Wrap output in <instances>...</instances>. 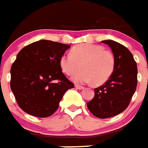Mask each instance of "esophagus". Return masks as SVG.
Wrapping results in <instances>:
<instances>
[{"instance_id": "34e87169", "label": "esophagus", "mask_w": 148, "mask_h": 148, "mask_svg": "<svg viewBox=\"0 0 148 148\" xmlns=\"http://www.w3.org/2000/svg\"><path fill=\"white\" fill-rule=\"evenodd\" d=\"M75 88H77V89H80V90H81V89H83L84 88L83 86H79V85H75Z\"/></svg>"}]
</instances>
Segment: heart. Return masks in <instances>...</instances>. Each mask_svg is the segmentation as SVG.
<instances>
[{"instance_id": "1", "label": "heart", "mask_w": 148, "mask_h": 148, "mask_svg": "<svg viewBox=\"0 0 148 148\" xmlns=\"http://www.w3.org/2000/svg\"><path fill=\"white\" fill-rule=\"evenodd\" d=\"M60 67L66 75L74 74L72 79L75 83L92 82L95 85L105 83L112 75L114 68V57L111 52L100 45L82 43L73 47L71 54H64L60 60Z\"/></svg>"}]
</instances>
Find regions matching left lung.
Listing matches in <instances>:
<instances>
[{"label":"left lung","mask_w":148,"mask_h":148,"mask_svg":"<svg viewBox=\"0 0 148 148\" xmlns=\"http://www.w3.org/2000/svg\"><path fill=\"white\" fill-rule=\"evenodd\" d=\"M108 45L114 57V68L106 83L95 88V96L87 103L92 114L107 119L120 114L129 105L138 83V68L128 49L114 40H103Z\"/></svg>","instance_id":"8db88e82"}]
</instances>
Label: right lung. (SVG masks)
Masks as SVG:
<instances>
[{
	"instance_id": "obj_1",
	"label": "right lung",
	"mask_w": 148,
	"mask_h": 148,
	"mask_svg": "<svg viewBox=\"0 0 148 148\" xmlns=\"http://www.w3.org/2000/svg\"><path fill=\"white\" fill-rule=\"evenodd\" d=\"M70 46L41 40L23 47L10 69V88L27 114L46 118L53 114L63 95L74 87L60 67V60ZM60 81L55 84L53 81Z\"/></svg>"
}]
</instances>
